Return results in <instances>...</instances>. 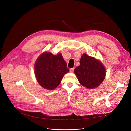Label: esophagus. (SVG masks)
<instances>
[{
	"mask_svg": "<svg viewBox=\"0 0 131 131\" xmlns=\"http://www.w3.org/2000/svg\"><path fill=\"white\" fill-rule=\"evenodd\" d=\"M74 70V68H70V70H70V73H73Z\"/></svg>",
	"mask_w": 131,
	"mask_h": 131,
	"instance_id": "obj_1",
	"label": "esophagus"
}]
</instances>
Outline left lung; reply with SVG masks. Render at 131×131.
I'll return each instance as SVG.
<instances>
[{"label":"left lung","mask_w":131,"mask_h":131,"mask_svg":"<svg viewBox=\"0 0 131 131\" xmlns=\"http://www.w3.org/2000/svg\"><path fill=\"white\" fill-rule=\"evenodd\" d=\"M74 73L81 85L93 89L103 81L106 71L100 60L84 53L80 58V66L74 69Z\"/></svg>","instance_id":"left-lung-1"}]
</instances>
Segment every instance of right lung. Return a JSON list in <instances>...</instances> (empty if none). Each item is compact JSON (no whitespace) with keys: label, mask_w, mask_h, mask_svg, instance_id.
Masks as SVG:
<instances>
[{"label":"right lung","mask_w":131,"mask_h":131,"mask_svg":"<svg viewBox=\"0 0 131 131\" xmlns=\"http://www.w3.org/2000/svg\"><path fill=\"white\" fill-rule=\"evenodd\" d=\"M35 76L41 87L53 90L60 84L64 75L69 72L61 53L44 52L39 55L34 66Z\"/></svg>","instance_id":"add662e5"}]
</instances>
